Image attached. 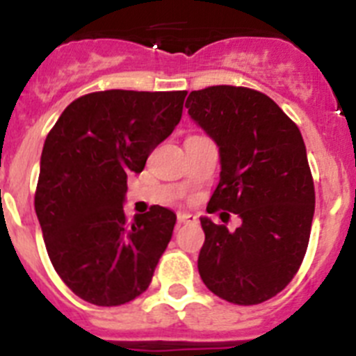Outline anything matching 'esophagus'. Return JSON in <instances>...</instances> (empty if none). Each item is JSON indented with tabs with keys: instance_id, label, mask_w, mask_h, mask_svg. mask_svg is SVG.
Masks as SVG:
<instances>
[{
	"instance_id": "esophagus-1",
	"label": "esophagus",
	"mask_w": 356,
	"mask_h": 356,
	"mask_svg": "<svg viewBox=\"0 0 356 356\" xmlns=\"http://www.w3.org/2000/svg\"><path fill=\"white\" fill-rule=\"evenodd\" d=\"M197 217L187 212H178V225H196Z\"/></svg>"
}]
</instances>
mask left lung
<instances>
[{
    "label": "left lung",
    "mask_w": 356,
    "mask_h": 356,
    "mask_svg": "<svg viewBox=\"0 0 356 356\" xmlns=\"http://www.w3.org/2000/svg\"><path fill=\"white\" fill-rule=\"evenodd\" d=\"M185 106L221 155L207 212L242 219L228 232L201 217L200 276L229 303H264L291 284L310 238L316 193L301 131L271 97L248 87L193 90Z\"/></svg>",
    "instance_id": "left-lung-1"
}]
</instances>
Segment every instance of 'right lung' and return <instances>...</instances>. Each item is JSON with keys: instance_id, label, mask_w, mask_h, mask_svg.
I'll list each match as a JSON object with an SVG mask.
<instances>
[{"instance_id": "add662e5", "label": "right lung", "mask_w": 356, "mask_h": 356, "mask_svg": "<svg viewBox=\"0 0 356 356\" xmlns=\"http://www.w3.org/2000/svg\"><path fill=\"white\" fill-rule=\"evenodd\" d=\"M187 90H99L78 97L46 137L35 213L55 271L78 298L119 307L151 284L176 225L153 205L128 221L131 171L180 122Z\"/></svg>"}]
</instances>
